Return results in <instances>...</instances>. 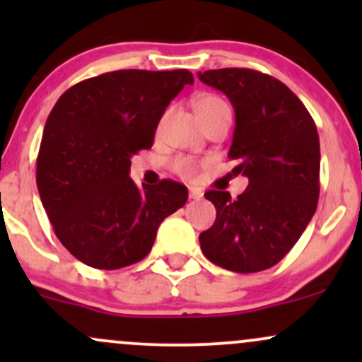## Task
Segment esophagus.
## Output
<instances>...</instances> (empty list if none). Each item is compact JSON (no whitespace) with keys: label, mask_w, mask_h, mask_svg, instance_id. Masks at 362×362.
<instances>
[{"label":"esophagus","mask_w":362,"mask_h":362,"mask_svg":"<svg viewBox=\"0 0 362 362\" xmlns=\"http://www.w3.org/2000/svg\"><path fill=\"white\" fill-rule=\"evenodd\" d=\"M189 197L194 199V201H199V199H202V190L197 189V187H190Z\"/></svg>","instance_id":"obj_1"}]
</instances>
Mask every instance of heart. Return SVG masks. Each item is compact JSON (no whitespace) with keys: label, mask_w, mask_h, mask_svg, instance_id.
Instances as JSON below:
<instances>
[{"label":"heart","mask_w":362,"mask_h":362,"mask_svg":"<svg viewBox=\"0 0 362 362\" xmlns=\"http://www.w3.org/2000/svg\"><path fill=\"white\" fill-rule=\"evenodd\" d=\"M224 107H228L226 102H224L223 98L216 97V95H201V97L195 100V110L199 112V115H201V119L204 120V122H206V119H209L211 115L216 114L219 109H224ZM167 114H165L163 119H161V124L165 122ZM170 168H172L177 175H180L184 178H194L195 175H197L199 165H197V161L190 156H177L170 161Z\"/></svg>","instance_id":"1"}]
</instances>
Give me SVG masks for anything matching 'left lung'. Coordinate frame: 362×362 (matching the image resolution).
<instances>
[{"label": "left lung", "mask_w": 362, "mask_h": 362, "mask_svg": "<svg viewBox=\"0 0 362 362\" xmlns=\"http://www.w3.org/2000/svg\"><path fill=\"white\" fill-rule=\"evenodd\" d=\"M235 109L230 148L235 175L248 177L243 194L207 190L216 221L199 235L202 253L233 272L265 271L308 226L320 195V139L315 120L284 83L248 68L199 73Z\"/></svg>", "instance_id": "left-lung-1"}]
</instances>
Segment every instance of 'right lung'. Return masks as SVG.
Instances as JSON below:
<instances>
[{"mask_svg": "<svg viewBox=\"0 0 362 362\" xmlns=\"http://www.w3.org/2000/svg\"><path fill=\"white\" fill-rule=\"evenodd\" d=\"M194 76L187 69H119L66 90L45 122L37 187L59 242L83 264L122 269L143 260L158 226L187 202V187L155 189L129 178L131 156L153 146L170 100Z\"/></svg>", "mask_w": 362, "mask_h": 362, "instance_id": "1", "label": "right lung"}]
</instances>
